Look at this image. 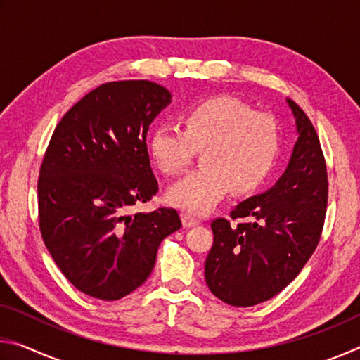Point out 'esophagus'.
<instances>
[{
	"label": "esophagus",
	"mask_w": 360,
	"mask_h": 360,
	"mask_svg": "<svg viewBox=\"0 0 360 360\" xmlns=\"http://www.w3.org/2000/svg\"><path fill=\"white\" fill-rule=\"evenodd\" d=\"M181 219H182V225H184V229H191V227H195V225L200 224L197 219L188 216V214H182Z\"/></svg>",
	"instance_id": "esophagus-1"
}]
</instances>
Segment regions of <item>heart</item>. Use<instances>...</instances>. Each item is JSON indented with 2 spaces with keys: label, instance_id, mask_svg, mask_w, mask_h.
I'll list each match as a JSON object with an SVG mask.
<instances>
[{
  "label": "heart",
  "instance_id": "obj_1",
  "mask_svg": "<svg viewBox=\"0 0 360 360\" xmlns=\"http://www.w3.org/2000/svg\"><path fill=\"white\" fill-rule=\"evenodd\" d=\"M184 130L158 125L149 139L155 165L178 174L203 150V168L187 174L168 191L169 203L191 214H206L236 192L257 188L278 160L279 125L271 114L230 96H216L188 108L182 115Z\"/></svg>",
  "mask_w": 360,
  "mask_h": 360
}]
</instances>
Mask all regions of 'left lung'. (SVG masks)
<instances>
[{"label": "left lung", "instance_id": "8db88e82", "mask_svg": "<svg viewBox=\"0 0 360 360\" xmlns=\"http://www.w3.org/2000/svg\"><path fill=\"white\" fill-rule=\"evenodd\" d=\"M298 139L284 174L270 191L211 222L214 243L205 262L210 290L231 307H254L279 294L311 257L324 227L328 181L311 120L288 100Z\"/></svg>", "mask_w": 360, "mask_h": 360}]
</instances>
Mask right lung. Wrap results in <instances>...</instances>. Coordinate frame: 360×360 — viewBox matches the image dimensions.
Instances as JSON below:
<instances>
[{
    "mask_svg": "<svg viewBox=\"0 0 360 360\" xmlns=\"http://www.w3.org/2000/svg\"><path fill=\"white\" fill-rule=\"evenodd\" d=\"M172 94L150 81L101 84L79 100L47 146L38 179L39 230L65 278L112 302L138 289L178 211L130 214L158 192L146 136Z\"/></svg>",
    "mask_w": 360,
    "mask_h": 360,
    "instance_id": "obj_1",
    "label": "right lung"
}]
</instances>
